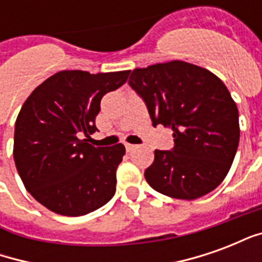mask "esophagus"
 I'll list each match as a JSON object with an SVG mask.
<instances>
[{
  "mask_svg": "<svg viewBox=\"0 0 262 262\" xmlns=\"http://www.w3.org/2000/svg\"><path fill=\"white\" fill-rule=\"evenodd\" d=\"M125 147H126V150H127V151H133V150H136L137 146H136V144H130V143H126Z\"/></svg>",
  "mask_w": 262,
  "mask_h": 262,
  "instance_id": "34e87169",
  "label": "esophagus"
}]
</instances>
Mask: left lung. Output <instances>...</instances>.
Masks as SVG:
<instances>
[{
	"label": "left lung",
	"instance_id": "8db88e82",
	"mask_svg": "<svg viewBox=\"0 0 262 262\" xmlns=\"http://www.w3.org/2000/svg\"><path fill=\"white\" fill-rule=\"evenodd\" d=\"M129 85L143 98L153 126L172 129V150H156L148 185L176 199H196L219 187L236 156L238 111L223 81L187 61L135 69Z\"/></svg>",
	"mask_w": 262,
	"mask_h": 262
}]
</instances>
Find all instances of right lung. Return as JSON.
<instances>
[{
    "label": "right lung",
    "mask_w": 262,
    "mask_h": 262,
    "mask_svg": "<svg viewBox=\"0 0 262 262\" xmlns=\"http://www.w3.org/2000/svg\"><path fill=\"white\" fill-rule=\"evenodd\" d=\"M129 73L59 71L22 105L15 122V165L26 191L49 210L82 216L115 195L125 146L94 147L88 140L98 130L102 97L123 85Z\"/></svg>",
    "instance_id": "add662e5"
}]
</instances>
